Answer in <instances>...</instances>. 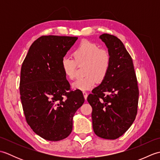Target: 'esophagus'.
I'll return each instance as SVG.
<instances>
[{
    "instance_id": "esophagus-1",
    "label": "esophagus",
    "mask_w": 160,
    "mask_h": 160,
    "mask_svg": "<svg viewBox=\"0 0 160 160\" xmlns=\"http://www.w3.org/2000/svg\"><path fill=\"white\" fill-rule=\"evenodd\" d=\"M82 93H83V96H84V99L87 100V96H88V94H87V93L86 92V91H83Z\"/></svg>"
}]
</instances>
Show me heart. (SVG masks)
Segmentation results:
<instances>
[{
    "label": "heart",
    "mask_w": 160,
    "mask_h": 160,
    "mask_svg": "<svg viewBox=\"0 0 160 160\" xmlns=\"http://www.w3.org/2000/svg\"><path fill=\"white\" fill-rule=\"evenodd\" d=\"M73 59L64 56L61 60V67L65 76L72 80L76 73V66L84 65V74L86 77L76 80L72 83V88L80 91L91 89L96 85V80L102 82L109 71L111 56L107 50L89 41H82L73 52Z\"/></svg>",
    "instance_id": "obj_1"
}]
</instances>
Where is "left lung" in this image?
<instances>
[{"label":"left lung","instance_id":"8db88e82","mask_svg":"<svg viewBox=\"0 0 160 160\" xmlns=\"http://www.w3.org/2000/svg\"><path fill=\"white\" fill-rule=\"evenodd\" d=\"M100 38L111 56L108 73L89 94L93 129L98 137L115 140L130 128L136 117L139 90L131 56L121 40L103 33Z\"/></svg>","mask_w":160,"mask_h":160}]
</instances>
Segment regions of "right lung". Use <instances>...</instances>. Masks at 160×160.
I'll return each instance as SVG.
<instances>
[{"mask_svg": "<svg viewBox=\"0 0 160 160\" xmlns=\"http://www.w3.org/2000/svg\"><path fill=\"white\" fill-rule=\"evenodd\" d=\"M78 37L43 36L30 47L20 71V94L26 120L45 140L59 141L69 135L73 118L83 104L80 90H70L61 60Z\"/></svg>", "mask_w": 160, "mask_h": 160, "instance_id": "obj_1", "label": "right lung"}]
</instances>
